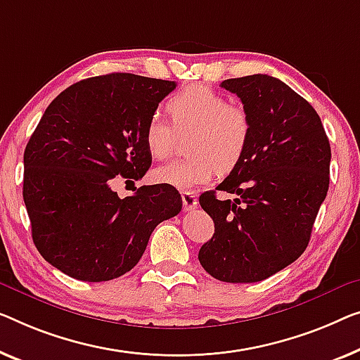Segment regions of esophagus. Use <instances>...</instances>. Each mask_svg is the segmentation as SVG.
Segmentation results:
<instances>
[{
  "label": "esophagus",
  "instance_id": "34e87169",
  "mask_svg": "<svg viewBox=\"0 0 360 360\" xmlns=\"http://www.w3.org/2000/svg\"><path fill=\"white\" fill-rule=\"evenodd\" d=\"M181 197H182V205H184L186 212H191V210H194V208H197L198 202H197V195L194 194V192L184 191V192H181Z\"/></svg>",
  "mask_w": 360,
  "mask_h": 360
}]
</instances>
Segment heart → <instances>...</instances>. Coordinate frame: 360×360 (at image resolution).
<instances>
[{
    "instance_id": "heart-1",
    "label": "heart",
    "mask_w": 360,
    "mask_h": 360,
    "mask_svg": "<svg viewBox=\"0 0 360 360\" xmlns=\"http://www.w3.org/2000/svg\"><path fill=\"white\" fill-rule=\"evenodd\" d=\"M173 126L162 116L150 117L143 139L150 155L165 160L173 155L178 134L191 136L189 158L171 162L153 171V179L176 189L207 184L219 171L239 165L248 150L252 121L243 106L229 105L226 96L207 85H189L166 101Z\"/></svg>"
}]
</instances>
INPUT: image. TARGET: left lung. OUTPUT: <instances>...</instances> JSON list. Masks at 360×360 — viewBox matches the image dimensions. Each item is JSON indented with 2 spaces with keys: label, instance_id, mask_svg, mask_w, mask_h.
Listing matches in <instances>:
<instances>
[{
  "label": "left lung",
  "instance_id": "1",
  "mask_svg": "<svg viewBox=\"0 0 360 360\" xmlns=\"http://www.w3.org/2000/svg\"><path fill=\"white\" fill-rule=\"evenodd\" d=\"M252 121L243 160L217 189L236 194L218 200L203 192L200 207L214 223L198 250L207 273L226 283H255L297 260L330 184L331 148L314 106L280 79L254 74L226 79Z\"/></svg>",
  "mask_w": 360,
  "mask_h": 360
}]
</instances>
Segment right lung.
Returning a JSON list of instances; mask_svg holds the SVG:
<instances>
[{
	"mask_svg": "<svg viewBox=\"0 0 360 360\" xmlns=\"http://www.w3.org/2000/svg\"><path fill=\"white\" fill-rule=\"evenodd\" d=\"M176 82L115 72L84 79L43 112L24 152L32 239L48 264L80 281H110L141 260L150 234L182 208L173 186L117 197L116 176L143 178V131Z\"/></svg>",
	"mask_w": 360,
	"mask_h": 360,
	"instance_id": "add662e5",
	"label": "right lung"
}]
</instances>
